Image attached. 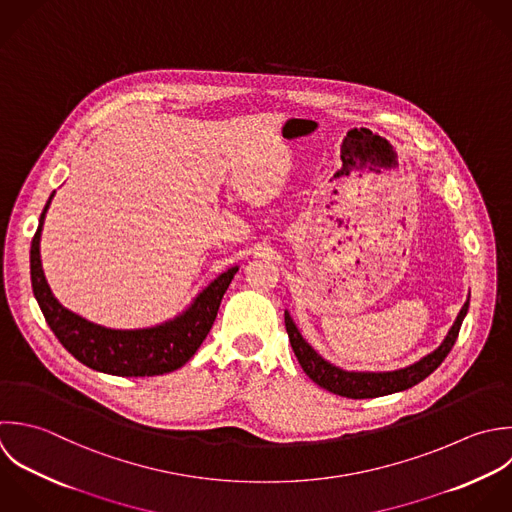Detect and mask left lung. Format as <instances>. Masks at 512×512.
Instances as JSON below:
<instances>
[{"label": "left lung", "instance_id": "1", "mask_svg": "<svg viewBox=\"0 0 512 512\" xmlns=\"http://www.w3.org/2000/svg\"><path fill=\"white\" fill-rule=\"evenodd\" d=\"M469 303H471V293H469V299L465 301L463 309L459 311L453 327L449 329L447 337L435 351L421 357L413 365H407V367H401L395 371H347V369H341V367L329 363L327 359H323L303 339V335H301L299 327L295 325L289 311H285V327H287L295 357L313 383L327 389L329 393H335V395H341L347 399H375V397H385V395H393V393L407 391V389L415 387L417 383L427 379L445 361V357L451 353V349L459 337L461 325L469 311Z\"/></svg>", "mask_w": 512, "mask_h": 512}]
</instances>
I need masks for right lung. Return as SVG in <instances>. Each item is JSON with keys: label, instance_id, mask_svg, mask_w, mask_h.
I'll return each instance as SVG.
<instances>
[{"label": "right lung", "instance_id": "1", "mask_svg": "<svg viewBox=\"0 0 512 512\" xmlns=\"http://www.w3.org/2000/svg\"><path fill=\"white\" fill-rule=\"evenodd\" d=\"M53 195L55 191L39 215V225L31 239L29 267L35 301L59 343L85 367L115 377H153L183 367L211 331L221 299L239 267L233 265L217 275L173 319L141 329L97 325L63 307L45 279L39 243Z\"/></svg>", "mask_w": 512, "mask_h": 512}]
</instances>
